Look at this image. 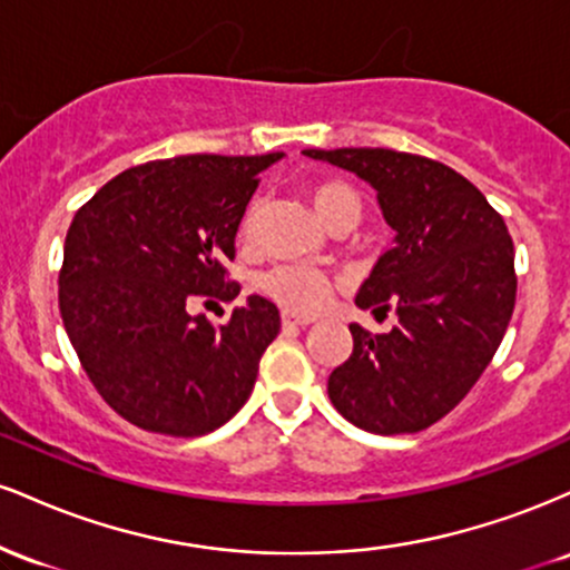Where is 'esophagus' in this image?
Segmentation results:
<instances>
[{
	"label": "esophagus",
	"mask_w": 570,
	"mask_h": 570,
	"mask_svg": "<svg viewBox=\"0 0 570 570\" xmlns=\"http://www.w3.org/2000/svg\"><path fill=\"white\" fill-rule=\"evenodd\" d=\"M281 324H284V326H307V324H313V318L311 316H297V313H292V311H284V313H281Z\"/></svg>",
	"instance_id": "1"
}]
</instances>
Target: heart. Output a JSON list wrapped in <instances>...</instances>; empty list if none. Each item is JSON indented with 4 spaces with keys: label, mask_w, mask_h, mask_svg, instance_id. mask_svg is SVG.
I'll list each match as a JSON object with an SVG mask.
<instances>
[{
    "label": "heart",
    "mask_w": 570,
    "mask_h": 570,
    "mask_svg": "<svg viewBox=\"0 0 570 570\" xmlns=\"http://www.w3.org/2000/svg\"><path fill=\"white\" fill-rule=\"evenodd\" d=\"M307 198H311L313 208H316L318 219H322L330 230H337V227H348L351 230V227L362 219V198H358L356 189L343 179L313 181L311 189H307ZM257 203H252L244 212V217H240V238H252L254 227H257ZM259 286H263V292L271 294L278 305L303 313L318 311V307L326 303L332 289L330 278H326L322 271L299 265H284L265 273Z\"/></svg>",
    "instance_id": "b5f03b06"
}]
</instances>
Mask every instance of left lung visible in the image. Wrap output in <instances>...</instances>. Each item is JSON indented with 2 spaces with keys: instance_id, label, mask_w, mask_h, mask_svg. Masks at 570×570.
Returning <instances> with one entry per match:
<instances>
[{
  "instance_id": "obj_1",
  "label": "left lung",
  "mask_w": 570,
  "mask_h": 570,
  "mask_svg": "<svg viewBox=\"0 0 570 570\" xmlns=\"http://www.w3.org/2000/svg\"><path fill=\"white\" fill-rule=\"evenodd\" d=\"M356 174L377 193L394 244L358 286L362 311H394L399 326L370 335L330 375L332 404L370 434L429 429L472 391L514 311V246L501 214L442 163L394 149H303Z\"/></svg>"
}]
</instances>
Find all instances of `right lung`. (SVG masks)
<instances>
[{
    "label": "right lung",
    "mask_w": 570,
    "mask_h": 570,
    "mask_svg": "<svg viewBox=\"0 0 570 570\" xmlns=\"http://www.w3.org/2000/svg\"><path fill=\"white\" fill-rule=\"evenodd\" d=\"M284 158L179 155L128 168L71 219L58 276L67 335L90 383L144 431L203 436L246 404L278 307L248 294L230 322L189 316L198 297L235 299L225 281L257 176Z\"/></svg>",
    "instance_id": "obj_1"
}]
</instances>
